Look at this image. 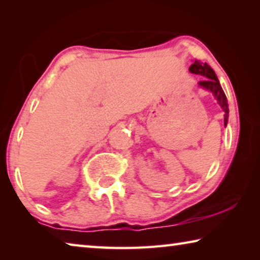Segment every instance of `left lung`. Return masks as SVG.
<instances>
[{
    "mask_svg": "<svg viewBox=\"0 0 260 260\" xmlns=\"http://www.w3.org/2000/svg\"><path fill=\"white\" fill-rule=\"evenodd\" d=\"M189 72L193 74H199V76L205 78L203 81L199 82V85L200 87L210 91V93L214 96L215 101H217L220 108L222 109L223 113H225L223 114V125L226 126L228 122V113H230L227 98L225 93H223L221 86H220V82L217 76H215V72L213 71L212 68H211L209 64L202 63L201 60L196 59L193 61V64H191V67L189 68Z\"/></svg>",
    "mask_w": 260,
    "mask_h": 260,
    "instance_id": "left-lung-1",
    "label": "left lung"
}]
</instances>
